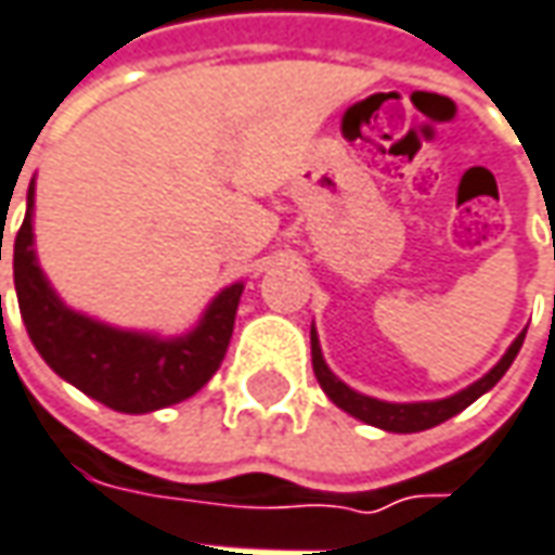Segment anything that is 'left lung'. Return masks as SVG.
<instances>
[{
    "label": "left lung",
    "mask_w": 555,
    "mask_h": 555,
    "mask_svg": "<svg viewBox=\"0 0 555 555\" xmlns=\"http://www.w3.org/2000/svg\"><path fill=\"white\" fill-rule=\"evenodd\" d=\"M522 340H526V332L513 340V347L506 350V356L491 369V372L482 377V380H476L473 387L467 390H461L457 396H451V399H439V402H411V405H392V402H377L372 396H362V392L350 390L347 384H340L335 374L328 372V365H325V359L319 353V340H315V332H310V347H313V372L315 380H319V387L328 392V399L335 402L337 409H344L347 414H353L359 421H365V424H372V427H380V430H390V433H417V430H430L436 424H442V421H449L454 417L457 411H464L467 405H473L482 392H488L501 377L506 374V369L513 365V359L519 353V347H522Z\"/></svg>",
    "instance_id": "8db88e82"
}]
</instances>
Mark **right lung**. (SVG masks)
I'll return each instance as SVG.
<instances>
[{
	"instance_id": "right-lung-1",
	"label": "right lung",
	"mask_w": 555,
	"mask_h": 555,
	"mask_svg": "<svg viewBox=\"0 0 555 555\" xmlns=\"http://www.w3.org/2000/svg\"><path fill=\"white\" fill-rule=\"evenodd\" d=\"M27 199V218L14 236V288L27 335L39 356L73 387L125 414L165 409L202 390L230 347L242 285L220 292L199 328L181 340L106 328L67 310L49 288L33 255V186Z\"/></svg>"
}]
</instances>
